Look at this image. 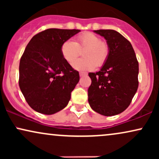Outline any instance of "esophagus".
Returning <instances> with one entry per match:
<instances>
[{
    "mask_svg": "<svg viewBox=\"0 0 159 159\" xmlns=\"http://www.w3.org/2000/svg\"><path fill=\"white\" fill-rule=\"evenodd\" d=\"M79 75H80V77H84V76L87 75V72H80Z\"/></svg>",
    "mask_w": 159,
    "mask_h": 159,
    "instance_id": "esophagus-1",
    "label": "esophagus"
}]
</instances>
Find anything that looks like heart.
<instances>
[{
	"mask_svg": "<svg viewBox=\"0 0 159 159\" xmlns=\"http://www.w3.org/2000/svg\"><path fill=\"white\" fill-rule=\"evenodd\" d=\"M86 49L84 53L86 59L73 61L81 50ZM62 57L67 63L72 64V67L78 71H90L96 66H102L106 61L109 54V47L105 42L92 33H85L77 38L75 43L71 39L65 41L61 45Z\"/></svg>",
	"mask_w": 159,
	"mask_h": 159,
	"instance_id": "b5f03b06",
	"label": "heart"
}]
</instances>
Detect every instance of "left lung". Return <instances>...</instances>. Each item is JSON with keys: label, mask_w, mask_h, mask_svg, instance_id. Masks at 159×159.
Returning <instances> with one entry per match:
<instances>
[{"label": "left lung", "mask_w": 159, "mask_h": 159, "mask_svg": "<svg viewBox=\"0 0 159 159\" xmlns=\"http://www.w3.org/2000/svg\"><path fill=\"white\" fill-rule=\"evenodd\" d=\"M109 47L106 61L97 72H90L88 102L104 116H114L129 107L138 87L139 66L130 42L114 30H98Z\"/></svg>", "instance_id": "1"}]
</instances>
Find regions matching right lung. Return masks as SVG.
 Listing matches in <instances>:
<instances>
[{
  "label": "right lung",
  "instance_id": "obj_1",
  "mask_svg": "<svg viewBox=\"0 0 159 159\" xmlns=\"http://www.w3.org/2000/svg\"><path fill=\"white\" fill-rule=\"evenodd\" d=\"M80 30L50 28L33 36L19 63V87L27 104L40 114L63 110L79 81V73L63 59L65 41Z\"/></svg>",
  "mask_w": 159,
  "mask_h": 159
}]
</instances>
